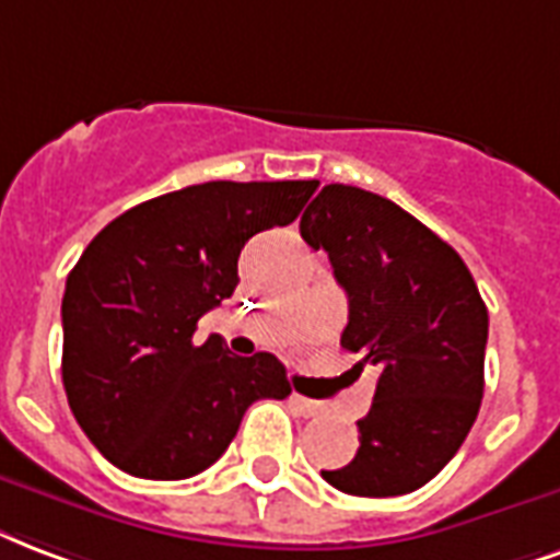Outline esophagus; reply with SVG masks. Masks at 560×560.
Here are the masks:
<instances>
[{
    "mask_svg": "<svg viewBox=\"0 0 560 560\" xmlns=\"http://www.w3.org/2000/svg\"><path fill=\"white\" fill-rule=\"evenodd\" d=\"M292 405H295L298 410H301V416H306V419H310V416L322 413V405H318V401H313V398H304V395H298V393H292Z\"/></svg>",
    "mask_w": 560,
    "mask_h": 560,
    "instance_id": "esophagus-1",
    "label": "esophagus"
}]
</instances>
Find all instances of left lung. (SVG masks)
Here are the masks:
<instances>
[{
    "label": "left lung",
    "instance_id": "left-lung-1",
    "mask_svg": "<svg viewBox=\"0 0 560 560\" xmlns=\"http://www.w3.org/2000/svg\"><path fill=\"white\" fill-rule=\"evenodd\" d=\"M310 247L327 250L348 295L342 348L375 365L360 448L322 469L351 495H405L443 469L472 428L485 395L487 306L452 245L381 195L325 185L301 218Z\"/></svg>",
    "mask_w": 560,
    "mask_h": 560
}]
</instances>
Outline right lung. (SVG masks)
Returning <instances> with one entry per match:
<instances>
[{"label": "right lung", "instance_id": "1", "mask_svg": "<svg viewBox=\"0 0 560 560\" xmlns=\"http://www.w3.org/2000/svg\"><path fill=\"white\" fill-rule=\"evenodd\" d=\"M318 179L203 183L132 206L67 275L61 377L75 422L117 469L179 481L233 443L259 398L292 386L275 354L191 342L200 315L233 295L250 235L292 224Z\"/></svg>", "mask_w": 560, "mask_h": 560}]
</instances>
